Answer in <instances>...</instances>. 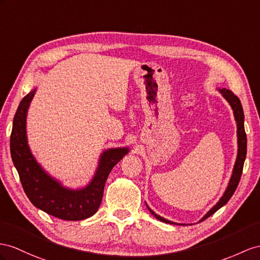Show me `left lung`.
I'll use <instances>...</instances> for the list:
<instances>
[{
  "label": "left lung",
  "instance_id": "obj_1",
  "mask_svg": "<svg viewBox=\"0 0 260 260\" xmlns=\"http://www.w3.org/2000/svg\"><path fill=\"white\" fill-rule=\"evenodd\" d=\"M219 92H221L223 96L226 100H228L229 103L232 106L233 111H234V116H235V119L237 122L238 154H237V159H236V162H235V166H234V170H233V175H232V178L230 180L229 187L225 191V193L223 194L221 200H219V201L214 206H213V208L208 213H206V214L202 217V219L200 222L204 221V219L210 217L212 214H214V213L218 209H221L223 205L228 203L229 200L232 198V196L234 194V192H235L237 185L239 183V180H241L243 167H244V161H245V158H246V154H247V137H246V133H245V128H244V112H243V108H242V103H241V101H239V99L231 90L222 89V90H219ZM147 208H148V206H147ZM148 210L150 211L152 215H154L157 219H159V221L165 222V223H169V224H175V223L168 221V219H166L161 216L157 215L156 213L154 211H151L149 208H148Z\"/></svg>",
  "mask_w": 260,
  "mask_h": 260
}]
</instances>
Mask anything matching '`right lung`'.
I'll return each mask as SVG.
<instances>
[{"label":"right lung","instance_id":"1","mask_svg":"<svg viewBox=\"0 0 260 260\" xmlns=\"http://www.w3.org/2000/svg\"><path fill=\"white\" fill-rule=\"evenodd\" d=\"M35 89L24 96L13 121L11 156L18 172L26 196L36 208L48 214L66 219L80 221L98 211L103 198L105 181L113 167L127 154L128 148H113L103 152L99 168L91 183L82 190H69L49 177L30 154L26 139V114L34 98Z\"/></svg>","mask_w":260,"mask_h":260}]
</instances>
